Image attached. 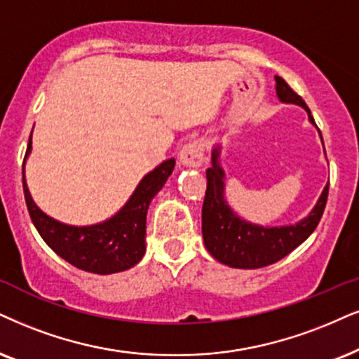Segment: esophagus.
<instances>
[{
    "instance_id": "1",
    "label": "esophagus",
    "mask_w": 359,
    "mask_h": 359,
    "mask_svg": "<svg viewBox=\"0 0 359 359\" xmlns=\"http://www.w3.org/2000/svg\"><path fill=\"white\" fill-rule=\"evenodd\" d=\"M203 151H205V142L202 139L190 140L179 154L180 164L184 167H198L203 162Z\"/></svg>"
}]
</instances>
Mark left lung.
Listing matches in <instances>:
<instances>
[{
  "label": "left lung",
  "mask_w": 359,
  "mask_h": 359,
  "mask_svg": "<svg viewBox=\"0 0 359 359\" xmlns=\"http://www.w3.org/2000/svg\"><path fill=\"white\" fill-rule=\"evenodd\" d=\"M275 83L280 102L305 109L308 121L316 127L305 101L280 76H275ZM220 144H217L212 151V167L207 169V190L202 207V235L205 248L215 260L232 269H262L281 260L315 232L323 215L330 182L325 185L311 212L297 224L280 226L252 224L238 217L225 201V172L220 165Z\"/></svg>",
  "instance_id": "8db88e82"
}]
</instances>
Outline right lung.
<instances>
[{
  "instance_id": "add662e5",
  "label": "right lung",
  "mask_w": 359,
  "mask_h": 359,
  "mask_svg": "<svg viewBox=\"0 0 359 359\" xmlns=\"http://www.w3.org/2000/svg\"><path fill=\"white\" fill-rule=\"evenodd\" d=\"M33 135V133H31ZM31 154V137L22 162V190L31 220L49 248L76 269L97 275H111L133 269L146 253V219L152 198L164 187L175 158H167L144 175L137 187L111 219L94 225H67L49 217L36 205L25 177L26 158Z\"/></svg>"
}]
</instances>
